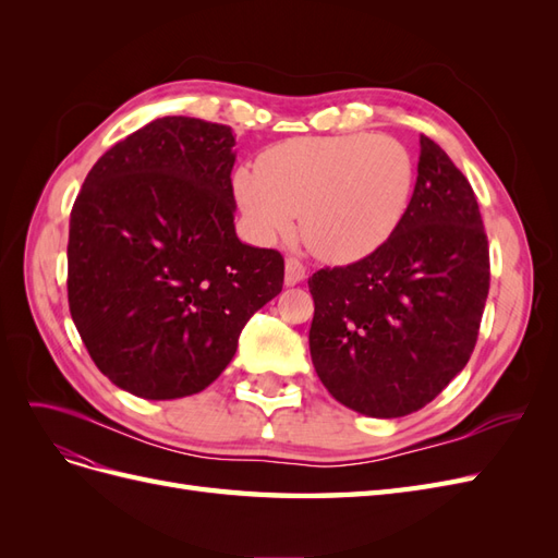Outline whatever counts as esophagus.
Listing matches in <instances>:
<instances>
[{
	"mask_svg": "<svg viewBox=\"0 0 558 558\" xmlns=\"http://www.w3.org/2000/svg\"><path fill=\"white\" fill-rule=\"evenodd\" d=\"M307 277V267L298 258H286V286H295Z\"/></svg>",
	"mask_w": 558,
	"mask_h": 558,
	"instance_id": "1",
	"label": "esophagus"
}]
</instances>
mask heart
Here are the masks:
<instances>
[{
    "mask_svg": "<svg viewBox=\"0 0 558 558\" xmlns=\"http://www.w3.org/2000/svg\"><path fill=\"white\" fill-rule=\"evenodd\" d=\"M414 160L384 134L291 140L267 150L260 172L240 170L234 197L263 244L300 234L318 258L356 260L379 248L408 211Z\"/></svg>",
    "mask_w": 558,
    "mask_h": 558,
    "instance_id": "heart-1",
    "label": "heart"
}]
</instances>
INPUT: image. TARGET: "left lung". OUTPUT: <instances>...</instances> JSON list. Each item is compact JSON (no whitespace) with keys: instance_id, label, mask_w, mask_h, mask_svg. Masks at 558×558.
I'll return each instance as SVG.
<instances>
[{"instance_id":"obj_1","label":"left lung","mask_w":558,"mask_h":558,"mask_svg":"<svg viewBox=\"0 0 558 558\" xmlns=\"http://www.w3.org/2000/svg\"><path fill=\"white\" fill-rule=\"evenodd\" d=\"M416 185L400 226L369 256L310 279V351L344 408L412 414L461 373L488 295V242L472 185L421 134Z\"/></svg>"}]
</instances>
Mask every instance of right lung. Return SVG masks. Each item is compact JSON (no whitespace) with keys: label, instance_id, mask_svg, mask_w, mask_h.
I'll use <instances>...</instances> for the list:
<instances>
[{"label":"right lung","instance_id":"obj_1","mask_svg":"<svg viewBox=\"0 0 558 558\" xmlns=\"http://www.w3.org/2000/svg\"><path fill=\"white\" fill-rule=\"evenodd\" d=\"M232 146L228 125L156 118L93 165L74 202L70 312L99 373L132 396L199 393L281 293V253L234 232Z\"/></svg>","mask_w":558,"mask_h":558}]
</instances>
